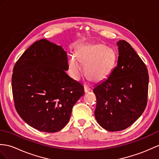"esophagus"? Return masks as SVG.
Listing matches in <instances>:
<instances>
[{"instance_id": "esophagus-1", "label": "esophagus", "mask_w": 159, "mask_h": 159, "mask_svg": "<svg viewBox=\"0 0 159 159\" xmlns=\"http://www.w3.org/2000/svg\"><path fill=\"white\" fill-rule=\"evenodd\" d=\"M90 90H91V88H90L87 87V86H84V92H85V93H87V92H90Z\"/></svg>"}]
</instances>
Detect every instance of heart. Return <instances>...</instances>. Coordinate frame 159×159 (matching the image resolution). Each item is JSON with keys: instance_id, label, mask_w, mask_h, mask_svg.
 <instances>
[{"instance_id": "b5f03b06", "label": "heart", "mask_w": 159, "mask_h": 159, "mask_svg": "<svg viewBox=\"0 0 159 159\" xmlns=\"http://www.w3.org/2000/svg\"><path fill=\"white\" fill-rule=\"evenodd\" d=\"M115 61V55L111 48L101 44H89L78 49L76 56L69 60V71L75 80L82 75L84 65L86 75L93 81H102L109 74Z\"/></svg>"}]
</instances>
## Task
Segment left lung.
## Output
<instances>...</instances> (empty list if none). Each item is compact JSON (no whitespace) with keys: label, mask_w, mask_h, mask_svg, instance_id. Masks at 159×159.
<instances>
[{"label":"left lung","mask_w":159,"mask_h":159,"mask_svg":"<svg viewBox=\"0 0 159 159\" xmlns=\"http://www.w3.org/2000/svg\"><path fill=\"white\" fill-rule=\"evenodd\" d=\"M117 65L93 92L96 96L95 117L107 131H117L131 125L140 117L148 101V69L125 40L117 42Z\"/></svg>","instance_id":"obj_1"}]
</instances>
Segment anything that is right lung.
I'll return each mask as SVG.
<instances>
[{"label":"right lung","instance_id":"obj_1","mask_svg":"<svg viewBox=\"0 0 159 159\" xmlns=\"http://www.w3.org/2000/svg\"><path fill=\"white\" fill-rule=\"evenodd\" d=\"M69 65L61 46L42 39L30 46L15 64L12 92L15 107L28 125L57 132L67 124L84 87L65 71Z\"/></svg>","mask_w":159,"mask_h":159}]
</instances>
